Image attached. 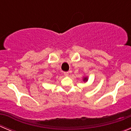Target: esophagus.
<instances>
[{
  "label": "esophagus",
  "mask_w": 131,
  "mask_h": 131,
  "mask_svg": "<svg viewBox=\"0 0 131 131\" xmlns=\"http://www.w3.org/2000/svg\"><path fill=\"white\" fill-rule=\"evenodd\" d=\"M63 73H64V76H68V75H69V73L68 72H64Z\"/></svg>",
  "instance_id": "esophagus-1"
}]
</instances>
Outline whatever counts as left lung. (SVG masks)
<instances>
[{"label":"left lung","mask_w":131,"mask_h":131,"mask_svg":"<svg viewBox=\"0 0 131 131\" xmlns=\"http://www.w3.org/2000/svg\"><path fill=\"white\" fill-rule=\"evenodd\" d=\"M87 80H88L87 78H84V81H87Z\"/></svg>","instance_id":"left-lung-1"}]
</instances>
